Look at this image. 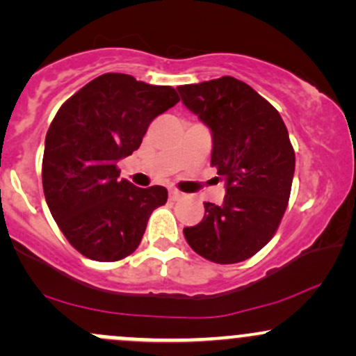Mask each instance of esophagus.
Wrapping results in <instances>:
<instances>
[{"label":"esophagus","instance_id":"34e87169","mask_svg":"<svg viewBox=\"0 0 356 356\" xmlns=\"http://www.w3.org/2000/svg\"><path fill=\"white\" fill-rule=\"evenodd\" d=\"M169 197L172 199V201H177V199L182 197V192H179V191H175V189H170L169 191Z\"/></svg>","mask_w":356,"mask_h":356}]
</instances>
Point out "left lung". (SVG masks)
I'll list each match as a JSON object with an SVG mask.
<instances>
[{
  "label": "left lung",
  "instance_id": "8db88e82",
  "mask_svg": "<svg viewBox=\"0 0 356 356\" xmlns=\"http://www.w3.org/2000/svg\"><path fill=\"white\" fill-rule=\"evenodd\" d=\"M177 90L209 127L211 164L226 181L224 202H204L202 220L184 227V236L212 263H241L271 241L288 207L295 174L288 129L266 99L234 76Z\"/></svg>",
  "mask_w": 356,
  "mask_h": 356
}]
</instances>
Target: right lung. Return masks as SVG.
<instances>
[{"label": "right lung", "instance_id": "obj_1", "mask_svg": "<svg viewBox=\"0 0 356 356\" xmlns=\"http://www.w3.org/2000/svg\"><path fill=\"white\" fill-rule=\"evenodd\" d=\"M172 87L104 73L61 105L44 138L43 192L53 219L76 251L102 263L140 244L167 189L118 179L117 162L142 144L155 117L174 107Z\"/></svg>", "mask_w": 356, "mask_h": 356}]
</instances>
